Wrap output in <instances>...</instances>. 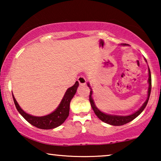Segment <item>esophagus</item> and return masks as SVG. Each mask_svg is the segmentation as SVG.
<instances>
[{"label":"esophagus","instance_id":"esophagus-1","mask_svg":"<svg viewBox=\"0 0 161 161\" xmlns=\"http://www.w3.org/2000/svg\"><path fill=\"white\" fill-rule=\"evenodd\" d=\"M78 81L80 85H85L86 83V79L85 77L83 75H80L78 77Z\"/></svg>","mask_w":161,"mask_h":161}]
</instances>
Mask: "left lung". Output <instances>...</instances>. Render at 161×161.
<instances>
[{
	"label": "left lung",
	"instance_id": "8db88e82",
	"mask_svg": "<svg viewBox=\"0 0 161 161\" xmlns=\"http://www.w3.org/2000/svg\"><path fill=\"white\" fill-rule=\"evenodd\" d=\"M121 45L122 46H127L128 45L127 44H122ZM145 61H147L146 58H145ZM149 71V78H148V83H149V87H148V92H147V98L146 101H145L144 104L142 105V107L140 108L138 111H136L135 113L130 114V115L127 116H118V115H111V114H108L105 113H103L100 111V109L97 108V106L94 104V100L92 98V89L91 86H90L89 83H88L87 85L90 88L91 91H90V95H89V101L90 103H91V106L93 109L94 114H96L97 116L100 119L101 121L104 122L107 124L114 125V126H121V125H125L127 123H128L131 121H133L134 119H136L137 116L139 115V114L142 113V112L144 111L145 107L147 106V103H148L149 96H150V92H151V88H152V79H151V72L150 70H149V68H148Z\"/></svg>",
	"mask_w": 161,
	"mask_h": 161
}]
</instances>
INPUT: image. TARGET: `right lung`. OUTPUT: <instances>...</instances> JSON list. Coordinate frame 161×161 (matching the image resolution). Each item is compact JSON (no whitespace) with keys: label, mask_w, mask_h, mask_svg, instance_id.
Wrapping results in <instances>:
<instances>
[{"label":"right lung","mask_w":161,"mask_h":161,"mask_svg":"<svg viewBox=\"0 0 161 161\" xmlns=\"http://www.w3.org/2000/svg\"><path fill=\"white\" fill-rule=\"evenodd\" d=\"M78 86V81H76L75 83L72 87L67 89V92H65L64 95L62 100H61L58 106L57 107V108L50 114L43 116H35L25 113L19 107L13 94L12 97L17 110L28 122H29L31 125H34V127L40 129H53L63 124L64 121L67 119L68 116H69L70 101L75 94Z\"/></svg>","instance_id":"right-lung-1"}]
</instances>
